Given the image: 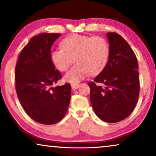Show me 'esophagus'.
I'll use <instances>...</instances> for the list:
<instances>
[{
  "mask_svg": "<svg viewBox=\"0 0 156 156\" xmlns=\"http://www.w3.org/2000/svg\"><path fill=\"white\" fill-rule=\"evenodd\" d=\"M71 86H72V89H74V90H75V89H77L79 88L80 84H72Z\"/></svg>",
  "mask_w": 156,
  "mask_h": 156,
  "instance_id": "esophagus-1",
  "label": "esophagus"
}]
</instances>
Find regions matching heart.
I'll list each match as a JSON object with an SVG mask.
<instances>
[{"label":"heart","mask_w":156,"mask_h":156,"mask_svg":"<svg viewBox=\"0 0 156 156\" xmlns=\"http://www.w3.org/2000/svg\"><path fill=\"white\" fill-rule=\"evenodd\" d=\"M61 47L51 51L50 59L57 69L65 72L74 59L75 65L64 76L65 81L72 84H77L89 73L94 75L101 72L109 54L107 42L100 36L74 34L65 37Z\"/></svg>","instance_id":"1"}]
</instances>
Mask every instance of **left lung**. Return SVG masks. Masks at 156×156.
Masks as SVG:
<instances>
[{
  "label": "left lung",
  "instance_id": "left-lung-1",
  "mask_svg": "<svg viewBox=\"0 0 156 156\" xmlns=\"http://www.w3.org/2000/svg\"><path fill=\"white\" fill-rule=\"evenodd\" d=\"M108 60L92 82L90 101L102 121L116 123L126 119L137 104L140 91L138 64L129 43L116 33H106Z\"/></svg>",
  "mask_w": 156,
  "mask_h": 156
}]
</instances>
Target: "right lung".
<instances>
[{
  "label": "right lung",
  "instance_id": "right-lung-1",
  "mask_svg": "<svg viewBox=\"0 0 156 156\" xmlns=\"http://www.w3.org/2000/svg\"><path fill=\"white\" fill-rule=\"evenodd\" d=\"M60 33L34 36L21 51L15 80L18 99L27 114L37 122L55 124L63 119L71 98V85L52 87L62 74L50 59L51 48Z\"/></svg>",
  "mask_w": 156,
  "mask_h": 156
}]
</instances>
